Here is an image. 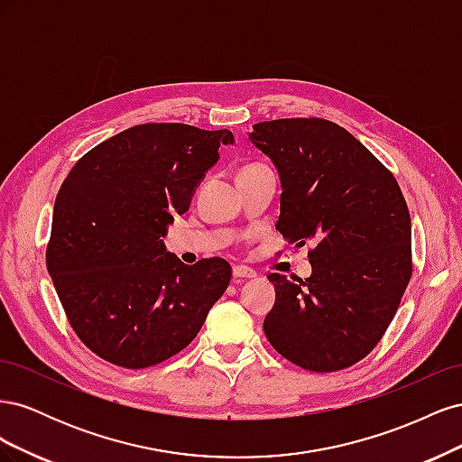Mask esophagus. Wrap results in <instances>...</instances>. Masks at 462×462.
Wrapping results in <instances>:
<instances>
[{
    "mask_svg": "<svg viewBox=\"0 0 462 462\" xmlns=\"http://www.w3.org/2000/svg\"><path fill=\"white\" fill-rule=\"evenodd\" d=\"M253 277H256V273L253 270L243 268V265H236V268H233L235 282H243V279H253Z\"/></svg>",
    "mask_w": 462,
    "mask_h": 462,
    "instance_id": "obj_1",
    "label": "esophagus"
}]
</instances>
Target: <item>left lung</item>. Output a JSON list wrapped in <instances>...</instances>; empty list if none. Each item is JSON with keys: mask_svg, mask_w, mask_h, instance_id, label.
Wrapping results in <instances>:
<instances>
[{"mask_svg": "<svg viewBox=\"0 0 462 462\" xmlns=\"http://www.w3.org/2000/svg\"><path fill=\"white\" fill-rule=\"evenodd\" d=\"M248 138L282 183L275 229L297 248L314 245L304 282L268 275L275 304L265 337L304 370L353 366L382 339L412 273L402 192L372 152L331 121H263Z\"/></svg>", "mask_w": 462, "mask_h": 462, "instance_id": "left-lung-1", "label": "left lung"}]
</instances>
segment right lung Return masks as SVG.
<instances>
[{
	"label": "right lung",
	"instance_id": "1",
	"mask_svg": "<svg viewBox=\"0 0 462 462\" xmlns=\"http://www.w3.org/2000/svg\"><path fill=\"white\" fill-rule=\"evenodd\" d=\"M227 129L146 123L82 156L53 204L48 272L75 333L123 368H148L197 337L231 282V265H194L167 253L163 236L185 214Z\"/></svg>",
	"mask_w": 462,
	"mask_h": 462
}]
</instances>
